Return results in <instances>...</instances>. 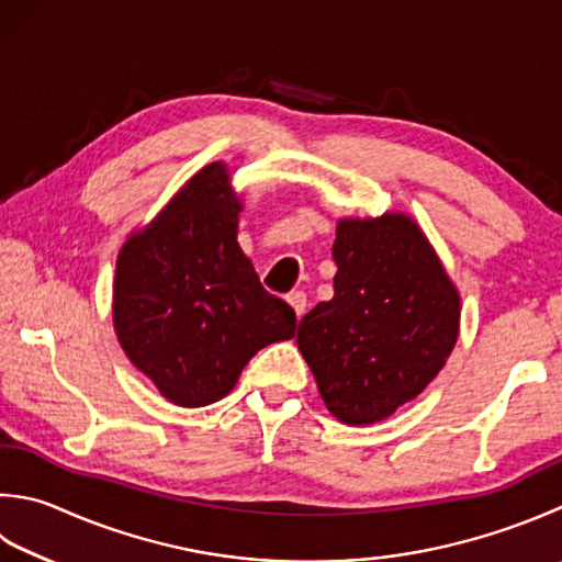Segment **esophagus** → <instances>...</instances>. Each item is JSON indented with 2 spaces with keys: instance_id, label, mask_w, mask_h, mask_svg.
Here are the masks:
<instances>
[{
  "instance_id": "obj_1",
  "label": "esophagus",
  "mask_w": 562,
  "mask_h": 562,
  "mask_svg": "<svg viewBox=\"0 0 562 562\" xmlns=\"http://www.w3.org/2000/svg\"><path fill=\"white\" fill-rule=\"evenodd\" d=\"M289 303H291V308L295 311V315L303 317V313H305V305H308V299H305V293H303V291H293V293L289 295Z\"/></svg>"
}]
</instances>
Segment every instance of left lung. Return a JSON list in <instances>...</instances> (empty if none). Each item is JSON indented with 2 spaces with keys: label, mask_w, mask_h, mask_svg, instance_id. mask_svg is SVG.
Listing matches in <instances>:
<instances>
[{
  "label": "left lung",
  "mask_w": 562,
  "mask_h": 562,
  "mask_svg": "<svg viewBox=\"0 0 562 562\" xmlns=\"http://www.w3.org/2000/svg\"><path fill=\"white\" fill-rule=\"evenodd\" d=\"M335 295L303 315L295 342L325 408L372 426L416 398L460 335V291L406 213L337 220Z\"/></svg>",
  "instance_id": "left-lung-1"
}]
</instances>
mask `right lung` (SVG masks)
I'll use <instances>...</instances> for the list:
<instances>
[{"mask_svg": "<svg viewBox=\"0 0 562 562\" xmlns=\"http://www.w3.org/2000/svg\"><path fill=\"white\" fill-rule=\"evenodd\" d=\"M241 210L227 164L213 161L116 254V340L176 406L225 398L261 347L293 337V308L263 291L239 247Z\"/></svg>", "mask_w": 562, "mask_h": 562, "instance_id": "1", "label": "right lung"}]
</instances>
